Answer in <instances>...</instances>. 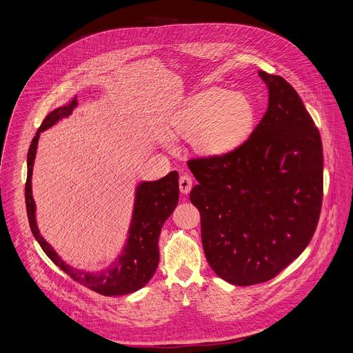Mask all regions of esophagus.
<instances>
[{"label":"esophagus","mask_w":353,"mask_h":353,"mask_svg":"<svg viewBox=\"0 0 353 353\" xmlns=\"http://www.w3.org/2000/svg\"><path fill=\"white\" fill-rule=\"evenodd\" d=\"M179 187H180V192L181 194H188L191 187H192V180L190 176H181L179 180Z\"/></svg>","instance_id":"obj_1"}]
</instances>
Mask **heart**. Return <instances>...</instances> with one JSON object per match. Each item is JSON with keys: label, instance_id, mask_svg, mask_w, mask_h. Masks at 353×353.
<instances>
[{"label": "heart", "instance_id": "b5f03b06", "mask_svg": "<svg viewBox=\"0 0 353 353\" xmlns=\"http://www.w3.org/2000/svg\"><path fill=\"white\" fill-rule=\"evenodd\" d=\"M254 123L256 109L247 96L210 88L185 100L172 116L169 131L173 137L191 139L201 157L216 159L240 148Z\"/></svg>", "mask_w": 353, "mask_h": 353}]
</instances>
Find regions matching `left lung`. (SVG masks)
Instances as JSON below:
<instances>
[{
	"mask_svg": "<svg viewBox=\"0 0 353 353\" xmlns=\"http://www.w3.org/2000/svg\"><path fill=\"white\" fill-rule=\"evenodd\" d=\"M268 109L234 152L191 159L190 199L214 272L237 286L276 276L310 243L323 203V145L297 92L259 71Z\"/></svg>",
	"mask_w": 353,
	"mask_h": 353,
	"instance_id": "obj_1",
	"label": "left lung"
}]
</instances>
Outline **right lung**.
<instances>
[{
    "label": "right lung",
    "instance_id": "1",
    "mask_svg": "<svg viewBox=\"0 0 353 353\" xmlns=\"http://www.w3.org/2000/svg\"><path fill=\"white\" fill-rule=\"evenodd\" d=\"M78 106L77 96L65 106L48 113L39 127L28 152V179L25 201L32 233L47 257L67 275L90 290L103 296H123L143 288L154 276L159 264V236L165 221L173 214L179 203V173L170 172L155 181H141L135 188L132 218L128 237L119 257L105 270L90 272L68 265L50 245L37 228L36 204L32 195V173L40 132L68 117Z\"/></svg>",
    "mask_w": 353,
    "mask_h": 353
}]
</instances>
